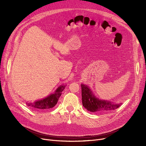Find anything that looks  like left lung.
Returning a JSON list of instances; mask_svg holds the SVG:
<instances>
[{"instance_id": "8db88e82", "label": "left lung", "mask_w": 146, "mask_h": 146, "mask_svg": "<svg viewBox=\"0 0 146 146\" xmlns=\"http://www.w3.org/2000/svg\"><path fill=\"white\" fill-rule=\"evenodd\" d=\"M82 99L83 106L89 111L94 112H108L117 109L122 103L113 104L108 101L101 100L96 98L90 88L81 84Z\"/></svg>"}]
</instances>
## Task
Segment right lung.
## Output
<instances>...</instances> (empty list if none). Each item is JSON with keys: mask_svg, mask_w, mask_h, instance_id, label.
Returning a JSON list of instances; mask_svg holds the SVG:
<instances>
[{"mask_svg": "<svg viewBox=\"0 0 146 146\" xmlns=\"http://www.w3.org/2000/svg\"><path fill=\"white\" fill-rule=\"evenodd\" d=\"M65 87L66 86L64 85H61L57 89L54 94H51L41 100L35 101L34 103H27V105L28 106L38 110H48L52 108L57 104L58 98Z\"/></svg>", "mask_w": 146, "mask_h": 146, "instance_id": "1", "label": "right lung"}]
</instances>
